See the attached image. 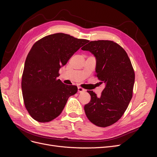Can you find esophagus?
Segmentation results:
<instances>
[{"instance_id":"obj_1","label":"esophagus","mask_w":157,"mask_h":157,"mask_svg":"<svg viewBox=\"0 0 157 157\" xmlns=\"http://www.w3.org/2000/svg\"><path fill=\"white\" fill-rule=\"evenodd\" d=\"M78 92L79 93H82V92H85V90H84V88H81V87L78 86Z\"/></svg>"}]
</instances>
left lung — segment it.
I'll return each instance as SVG.
<instances>
[{"mask_svg": "<svg viewBox=\"0 0 157 157\" xmlns=\"http://www.w3.org/2000/svg\"><path fill=\"white\" fill-rule=\"evenodd\" d=\"M89 51L96 59V73L105 84L100 97L88 90L90 101L84 105L89 121L107 127L120 119L132 98L135 73L126 51L111 40L91 41L81 48Z\"/></svg>", "mask_w": 157, "mask_h": 157, "instance_id": "1", "label": "left lung"}]
</instances>
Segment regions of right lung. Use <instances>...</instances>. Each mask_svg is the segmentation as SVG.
<instances>
[{"mask_svg": "<svg viewBox=\"0 0 157 157\" xmlns=\"http://www.w3.org/2000/svg\"><path fill=\"white\" fill-rule=\"evenodd\" d=\"M88 42L61 33L42 38L32 46L24 65L21 90L25 108L33 119L54 120L68 98L77 92V86L65 84L57 77L59 69Z\"/></svg>", "mask_w": 157, "mask_h": 157, "instance_id": "obj_1", "label": "right lung"}]
</instances>
